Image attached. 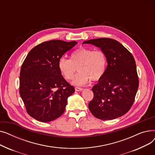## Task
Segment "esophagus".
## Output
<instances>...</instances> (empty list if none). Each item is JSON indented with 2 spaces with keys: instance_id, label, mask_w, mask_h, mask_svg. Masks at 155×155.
Returning <instances> with one entry per match:
<instances>
[{
  "instance_id": "obj_1",
  "label": "esophagus",
  "mask_w": 155,
  "mask_h": 155,
  "mask_svg": "<svg viewBox=\"0 0 155 155\" xmlns=\"http://www.w3.org/2000/svg\"><path fill=\"white\" fill-rule=\"evenodd\" d=\"M75 91H83L84 90V88H80V87H75Z\"/></svg>"
}]
</instances>
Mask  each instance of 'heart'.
Masks as SVG:
<instances>
[{
	"mask_svg": "<svg viewBox=\"0 0 155 155\" xmlns=\"http://www.w3.org/2000/svg\"><path fill=\"white\" fill-rule=\"evenodd\" d=\"M107 63V56L103 51L80 47L70 54V59L61 58L58 61V68L65 79L71 80L77 67L79 72L73 84L82 85L87 84L90 80H100L105 71Z\"/></svg>",
	"mask_w": 155,
	"mask_h": 155,
	"instance_id": "heart-1",
	"label": "heart"
}]
</instances>
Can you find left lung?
<instances>
[{
  "label": "left lung",
  "instance_id": "1",
  "mask_svg": "<svg viewBox=\"0 0 155 155\" xmlns=\"http://www.w3.org/2000/svg\"><path fill=\"white\" fill-rule=\"evenodd\" d=\"M100 48L107 56V67L92 90L94 98L88 108L101 120H111L127 113L134 101L139 87L136 65L132 54L117 41L98 38L85 41Z\"/></svg>",
  "mask_w": 155,
  "mask_h": 155
}]
</instances>
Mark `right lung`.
Masks as SVG:
<instances>
[{"mask_svg": "<svg viewBox=\"0 0 155 155\" xmlns=\"http://www.w3.org/2000/svg\"><path fill=\"white\" fill-rule=\"evenodd\" d=\"M77 44L75 41H48L36 46L27 55L21 66L19 93L32 117L48 123L64 112L75 88L61 75L58 61Z\"/></svg>", "mask_w": 155, "mask_h": 155, "instance_id": "1", "label": "right lung"}]
</instances>
